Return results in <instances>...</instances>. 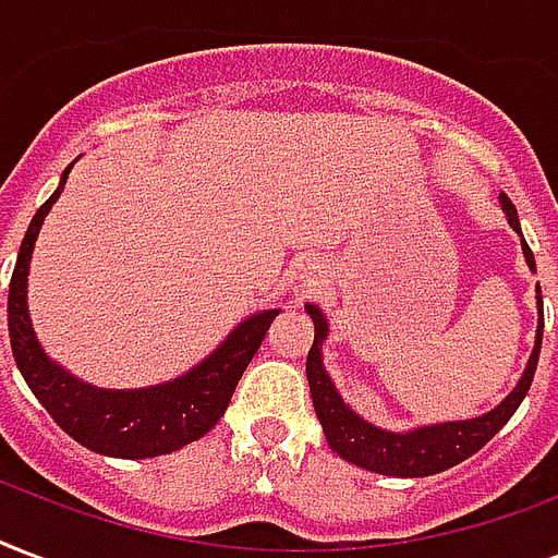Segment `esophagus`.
Here are the masks:
<instances>
[{"instance_id": "34e87169", "label": "esophagus", "mask_w": 558, "mask_h": 558, "mask_svg": "<svg viewBox=\"0 0 558 558\" xmlns=\"http://www.w3.org/2000/svg\"><path fill=\"white\" fill-rule=\"evenodd\" d=\"M318 275H322V266H318V263H307V266H301V280H304V287L316 283Z\"/></svg>"}]
</instances>
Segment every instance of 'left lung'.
<instances>
[{
	"label": "left lung",
	"mask_w": 558,
	"mask_h": 558,
	"mask_svg": "<svg viewBox=\"0 0 558 558\" xmlns=\"http://www.w3.org/2000/svg\"><path fill=\"white\" fill-rule=\"evenodd\" d=\"M500 207H504L509 228L521 236L526 266H530V271H535L533 251H530L524 233H521L515 204L500 193ZM535 307H538V327H535L533 354L526 360V368L521 374V380L515 383V389L506 395L495 410L474 415V418L421 424V427H412V430H383V427H374L372 421H365L363 415H356L345 403V398L339 395L336 383L330 380V374L325 368V354H322V345H325L327 333H330L327 316L318 304H304L307 316L316 325L313 348L307 354L310 395H313V407H316V415L322 421V430H325L330 450L336 457L351 462V465L374 471V474H386V477H430V474L448 471V468L465 462L468 457H474L504 427L506 421L515 415V410L530 392V386H533L544 330L542 287H535Z\"/></svg>",
	"instance_id": "8db88e82"
}]
</instances>
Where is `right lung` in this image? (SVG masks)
<instances>
[{"label": "right lung", "instance_id": "right-lung-1", "mask_svg": "<svg viewBox=\"0 0 558 558\" xmlns=\"http://www.w3.org/2000/svg\"><path fill=\"white\" fill-rule=\"evenodd\" d=\"M70 169L72 163L63 169L58 190L34 213L16 257L11 292H8V333H11L16 368L34 398L52 415L54 424L87 450L117 459L163 457L202 439L204 433L216 427V421L222 418L231 403L242 372L248 368L251 356L257 354L263 336L280 307L260 310L242 318L225 336L222 345L213 348V354L204 356L202 363H195L175 380L143 386V389H101L78 380L43 351L28 313V269H32L34 242L46 213L61 198Z\"/></svg>", "mask_w": 558, "mask_h": 558}]
</instances>
